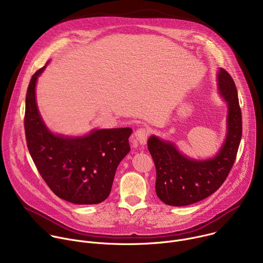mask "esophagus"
<instances>
[{"mask_svg": "<svg viewBox=\"0 0 263 263\" xmlns=\"http://www.w3.org/2000/svg\"><path fill=\"white\" fill-rule=\"evenodd\" d=\"M149 133H151V131H149L148 129H146V128H139L134 133V138H135V140L137 141L138 144L144 145L146 143V140H147L148 136H149Z\"/></svg>", "mask_w": 263, "mask_h": 263, "instance_id": "1", "label": "esophagus"}]
</instances>
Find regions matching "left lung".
I'll return each mask as SVG.
<instances>
[{
    "mask_svg": "<svg viewBox=\"0 0 263 263\" xmlns=\"http://www.w3.org/2000/svg\"><path fill=\"white\" fill-rule=\"evenodd\" d=\"M217 90L228 105V116L226 139L214 157L196 160L158 136L152 135L147 140L156 166V194L166 205L187 206L208 198L219 189L233 166L242 133L241 111L235 83L223 68L217 72Z\"/></svg>",
    "mask_w": 263,
    "mask_h": 263,
    "instance_id": "8db88e82",
    "label": "left lung"
}]
</instances>
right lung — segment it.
Returning a JSON list of instances; mask_svg holds the SVG:
<instances>
[{
	"label": "right lung",
	"instance_id": "1",
	"mask_svg": "<svg viewBox=\"0 0 263 263\" xmlns=\"http://www.w3.org/2000/svg\"><path fill=\"white\" fill-rule=\"evenodd\" d=\"M46 66L33 74L26 96L25 132L30 155L57 197L78 205L99 204L110 195L116 171L130 152L132 129H96L77 137L51 132L35 98L37 78Z\"/></svg>",
	"mask_w": 263,
	"mask_h": 263
}]
</instances>
